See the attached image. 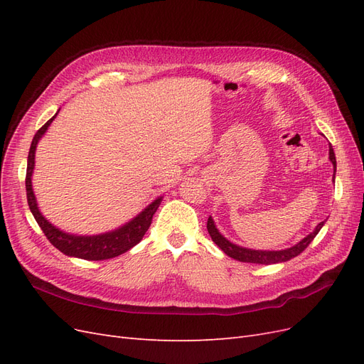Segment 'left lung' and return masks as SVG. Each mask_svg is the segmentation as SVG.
Returning <instances> with one entry per match:
<instances>
[{"label": "left lung", "mask_w": 364, "mask_h": 364, "mask_svg": "<svg viewBox=\"0 0 364 364\" xmlns=\"http://www.w3.org/2000/svg\"><path fill=\"white\" fill-rule=\"evenodd\" d=\"M329 159H331L333 165H334V176H336V155H334V150L333 146L329 144ZM326 222V220H325ZM325 222H321L316 229L310 235H306L302 241H299L296 246L290 247V249H285V250H252V249H246V247H240L237 245H232L230 241H228L222 234L218 232L213 218L209 217L208 218V232L211 235L214 243L222 249L228 257L238 259L241 262H253V264H277V262H284V261H289L297 255H301V253L308 247V245L311 243L314 240V237L318 234V230L322 229V226L325 225Z\"/></svg>", "instance_id": "1"}]
</instances>
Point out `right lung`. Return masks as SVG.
Segmentation results:
<instances>
[{"label":"right lung","instance_id":"add662e5","mask_svg":"<svg viewBox=\"0 0 364 364\" xmlns=\"http://www.w3.org/2000/svg\"><path fill=\"white\" fill-rule=\"evenodd\" d=\"M56 115L50 118L47 123L36 132V135L33 136L31 146H30L28 159H27V174H26V190H27V202L30 206V211L33 217L36 218L39 228L42 229V232L46 234L50 243L56 249H59L62 253H65V255L90 259V261L115 258L121 255V253H124L129 249L136 246L142 240V237L146 235L147 229L151 225L153 214L156 213V209L159 208L162 199H156L155 202L150 203L138 217L132 220V222L107 234L82 237V235L65 234L58 228H54L48 220L43 218L42 214L39 213L35 194H33V188H31V173H33V168H35V150L38 146V141L43 134H46V130L51 124V121L56 118Z\"/></svg>","mask_w":364,"mask_h":364}]
</instances>
